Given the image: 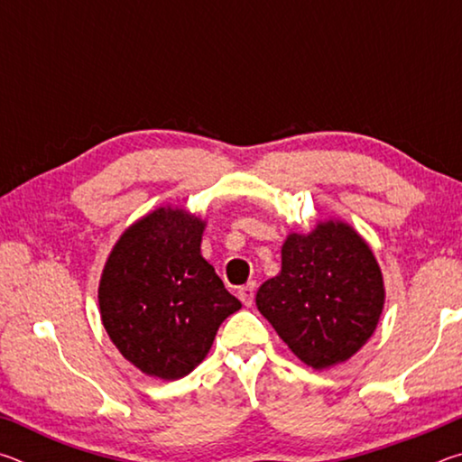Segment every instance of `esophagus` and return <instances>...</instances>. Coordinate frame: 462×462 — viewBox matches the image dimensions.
Wrapping results in <instances>:
<instances>
[{
    "label": "esophagus",
    "mask_w": 462,
    "mask_h": 462,
    "mask_svg": "<svg viewBox=\"0 0 462 462\" xmlns=\"http://www.w3.org/2000/svg\"><path fill=\"white\" fill-rule=\"evenodd\" d=\"M254 289H256V285L253 283V281H250V283H246V285H242L240 289H238V297H240V301L245 303L246 308H250L254 303Z\"/></svg>",
    "instance_id": "obj_1"
}]
</instances>
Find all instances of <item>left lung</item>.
I'll return each instance as SVG.
<instances>
[{"instance_id": "obj_1", "label": "left lung", "mask_w": 462, "mask_h": 462, "mask_svg": "<svg viewBox=\"0 0 462 462\" xmlns=\"http://www.w3.org/2000/svg\"><path fill=\"white\" fill-rule=\"evenodd\" d=\"M385 289L371 248L344 222L289 234L281 273L256 291V308L297 358L328 369L348 361L379 324Z\"/></svg>"}]
</instances>
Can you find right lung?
<instances>
[{
  "label": "right lung",
  "instance_id": "1",
  "mask_svg": "<svg viewBox=\"0 0 462 462\" xmlns=\"http://www.w3.org/2000/svg\"><path fill=\"white\" fill-rule=\"evenodd\" d=\"M203 226L183 209L159 208L122 234L101 273L106 332L151 377L189 374L242 308L201 256Z\"/></svg>",
  "mask_w": 462,
  "mask_h": 462
}]
</instances>
